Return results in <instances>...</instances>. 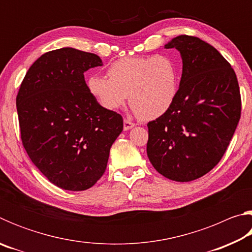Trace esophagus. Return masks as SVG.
<instances>
[{
  "label": "esophagus",
  "mask_w": 252,
  "mask_h": 252,
  "mask_svg": "<svg viewBox=\"0 0 252 252\" xmlns=\"http://www.w3.org/2000/svg\"><path fill=\"white\" fill-rule=\"evenodd\" d=\"M135 125L133 122H131L130 120H127V119H125V121H123V129H125L126 131V130H130Z\"/></svg>",
  "instance_id": "obj_1"
}]
</instances>
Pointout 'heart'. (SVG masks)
Wrapping results in <instances>:
<instances>
[{
	"label": "heart",
	"mask_w": 252,
	"mask_h": 252,
	"mask_svg": "<svg viewBox=\"0 0 252 252\" xmlns=\"http://www.w3.org/2000/svg\"><path fill=\"white\" fill-rule=\"evenodd\" d=\"M108 76L92 74L87 87L102 108L120 109L129 96L143 120H155L171 108L180 82L178 63L169 55L119 59L108 67Z\"/></svg>",
	"instance_id": "1"
}]
</instances>
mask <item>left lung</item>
<instances>
[{"label":"left lung","instance_id":"1","mask_svg":"<svg viewBox=\"0 0 252 252\" xmlns=\"http://www.w3.org/2000/svg\"><path fill=\"white\" fill-rule=\"evenodd\" d=\"M182 75L171 108L148 123V158L162 176L192 181L218 164L241 116L237 75L218 50L199 37L179 35Z\"/></svg>","mask_w":252,"mask_h":252}]
</instances>
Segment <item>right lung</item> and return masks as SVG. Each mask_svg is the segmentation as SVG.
<instances>
[{
    "instance_id": "1",
    "label": "right lung",
    "mask_w": 252,
    "mask_h": 252,
    "mask_svg": "<svg viewBox=\"0 0 252 252\" xmlns=\"http://www.w3.org/2000/svg\"><path fill=\"white\" fill-rule=\"evenodd\" d=\"M96 54L62 48L30 66L16 95L21 140L34 165L61 189L83 191L103 176L123 119L88 91Z\"/></svg>"
}]
</instances>
